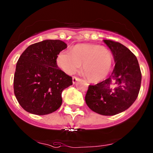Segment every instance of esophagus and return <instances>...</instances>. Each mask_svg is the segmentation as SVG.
Masks as SVG:
<instances>
[{
	"instance_id": "esophagus-1",
	"label": "esophagus",
	"mask_w": 153,
	"mask_h": 153,
	"mask_svg": "<svg viewBox=\"0 0 153 153\" xmlns=\"http://www.w3.org/2000/svg\"><path fill=\"white\" fill-rule=\"evenodd\" d=\"M79 79H80V78H78V77L73 76V77H72V82H73V83H75Z\"/></svg>"
}]
</instances>
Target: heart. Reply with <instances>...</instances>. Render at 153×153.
Instances as JSON below:
<instances>
[{
  "instance_id": "1",
  "label": "heart",
  "mask_w": 153,
  "mask_h": 153,
  "mask_svg": "<svg viewBox=\"0 0 153 153\" xmlns=\"http://www.w3.org/2000/svg\"><path fill=\"white\" fill-rule=\"evenodd\" d=\"M113 58L107 48L97 45H78L71 51H66L58 56V65L66 73H75L81 67L88 81L104 80L111 70Z\"/></svg>"
}]
</instances>
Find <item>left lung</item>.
I'll use <instances>...</instances> for the list:
<instances>
[{"mask_svg": "<svg viewBox=\"0 0 153 153\" xmlns=\"http://www.w3.org/2000/svg\"><path fill=\"white\" fill-rule=\"evenodd\" d=\"M111 50L115 66L111 75L105 81L89 85L85 100L93 111L104 116H113L131 106L139 95L141 72L136 56L118 42L104 39Z\"/></svg>", "mask_w": 153, "mask_h": 153, "instance_id": "left-lung-1", "label": "left lung"}]
</instances>
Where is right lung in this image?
<instances>
[{"instance_id":"1","label":"right lung","mask_w":153,"mask_h":153,"mask_svg":"<svg viewBox=\"0 0 153 153\" xmlns=\"http://www.w3.org/2000/svg\"><path fill=\"white\" fill-rule=\"evenodd\" d=\"M67 45L59 39L30 45L19 58L14 76V92L24 110L45 115L59 108L63 90L72 78L59 68L56 59Z\"/></svg>"}]
</instances>
